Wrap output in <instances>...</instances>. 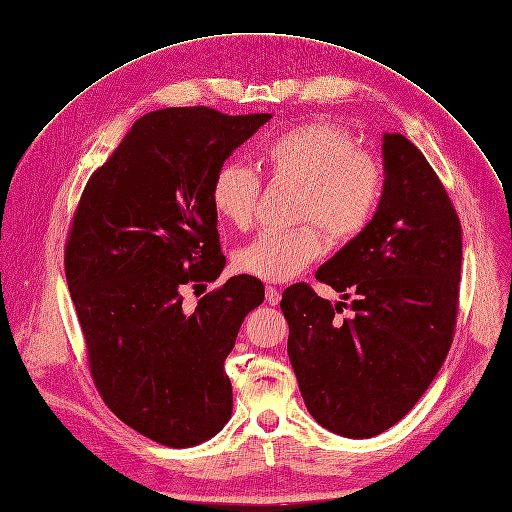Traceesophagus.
Wrapping results in <instances>:
<instances>
[{
    "label": "esophagus",
    "instance_id": "obj_1",
    "mask_svg": "<svg viewBox=\"0 0 512 512\" xmlns=\"http://www.w3.org/2000/svg\"><path fill=\"white\" fill-rule=\"evenodd\" d=\"M280 299H282V295H280L278 288H274V286H268V288H265V301H268L270 305H278V303H280Z\"/></svg>",
    "mask_w": 512,
    "mask_h": 512
}]
</instances>
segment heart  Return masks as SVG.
<instances>
[{"mask_svg": "<svg viewBox=\"0 0 512 512\" xmlns=\"http://www.w3.org/2000/svg\"><path fill=\"white\" fill-rule=\"evenodd\" d=\"M263 163L278 182L301 188L297 221H318L330 240L358 236L374 215L383 190V171L358 150L349 133L330 123H307L284 131L263 148ZM259 198L257 175L240 163L219 165L211 182L213 211L232 228L253 224ZM324 234L314 224L295 230H265L234 255L236 270L286 282L324 253Z\"/></svg>", "mask_w": 512, "mask_h": 512, "instance_id": "1", "label": "heart"}]
</instances>
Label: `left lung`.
Instances as JSON below:
<instances>
[{"instance_id":"left-lung-1","label":"left lung","mask_w":512,"mask_h":512,"mask_svg":"<svg viewBox=\"0 0 512 512\" xmlns=\"http://www.w3.org/2000/svg\"><path fill=\"white\" fill-rule=\"evenodd\" d=\"M385 184L370 224L316 278L351 301L335 318L307 284L282 293L291 358L307 412L324 429L368 439L402 420L450 351L462 230L446 188L402 133L383 136Z\"/></svg>"}]
</instances>
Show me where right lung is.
<instances>
[{"instance_id": "1", "label": "right lung", "mask_w": 512, "mask_h": 512, "mask_svg": "<svg viewBox=\"0 0 512 512\" xmlns=\"http://www.w3.org/2000/svg\"><path fill=\"white\" fill-rule=\"evenodd\" d=\"M270 119L152 110L94 171L75 211L64 270L94 383L125 425L169 448L207 441L232 414L224 362L263 284L234 276L192 314L180 288L224 270L213 175Z\"/></svg>"}]
</instances>
